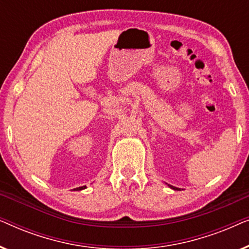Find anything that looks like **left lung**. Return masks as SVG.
I'll return each mask as SVG.
<instances>
[{
  "label": "left lung",
  "mask_w": 249,
  "mask_h": 249,
  "mask_svg": "<svg viewBox=\"0 0 249 249\" xmlns=\"http://www.w3.org/2000/svg\"><path fill=\"white\" fill-rule=\"evenodd\" d=\"M169 187H170V188L175 189V190H179V188H177V187H173V186H171V185H169Z\"/></svg>",
  "instance_id": "1"
}]
</instances>
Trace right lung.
<instances>
[{
    "label": "right lung",
    "instance_id": "1",
    "mask_svg": "<svg viewBox=\"0 0 249 249\" xmlns=\"http://www.w3.org/2000/svg\"><path fill=\"white\" fill-rule=\"evenodd\" d=\"M84 188H86V186H84V187H79V188H76L77 190H81V189H84Z\"/></svg>",
    "mask_w": 249,
    "mask_h": 249
}]
</instances>
